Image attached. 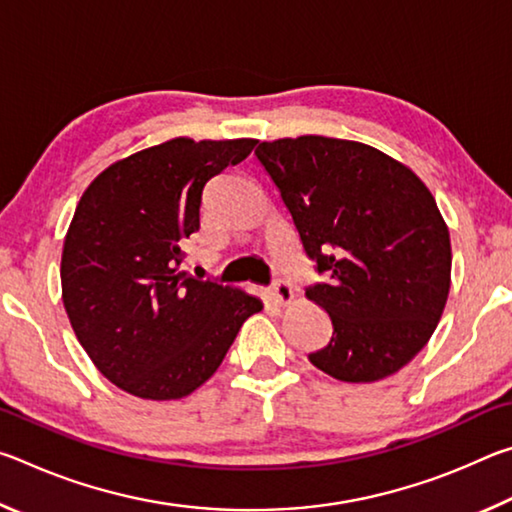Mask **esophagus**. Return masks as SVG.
Wrapping results in <instances>:
<instances>
[{
	"label": "esophagus",
	"instance_id": "esophagus-1",
	"mask_svg": "<svg viewBox=\"0 0 512 512\" xmlns=\"http://www.w3.org/2000/svg\"><path fill=\"white\" fill-rule=\"evenodd\" d=\"M268 296H271L275 305H289V302L293 300V291L287 282L277 280L271 287V291H268Z\"/></svg>",
	"mask_w": 512,
	"mask_h": 512
}]
</instances>
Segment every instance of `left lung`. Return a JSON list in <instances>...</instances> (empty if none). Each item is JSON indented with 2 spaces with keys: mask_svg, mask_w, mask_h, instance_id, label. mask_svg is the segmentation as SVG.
Listing matches in <instances>:
<instances>
[{
  "mask_svg": "<svg viewBox=\"0 0 512 512\" xmlns=\"http://www.w3.org/2000/svg\"><path fill=\"white\" fill-rule=\"evenodd\" d=\"M302 250L325 275L305 296L332 320L309 361L368 384L395 375L431 339L452 284V244L429 187L391 155L323 135L257 146Z\"/></svg>",
  "mask_w": 512,
  "mask_h": 512,
  "instance_id": "left-lung-1",
  "label": "left lung"
}]
</instances>
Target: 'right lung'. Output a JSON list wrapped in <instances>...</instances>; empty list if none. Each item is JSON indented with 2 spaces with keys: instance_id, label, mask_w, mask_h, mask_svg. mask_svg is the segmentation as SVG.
<instances>
[{
  "instance_id": "1",
  "label": "right lung",
  "mask_w": 512,
  "mask_h": 512,
  "mask_svg": "<svg viewBox=\"0 0 512 512\" xmlns=\"http://www.w3.org/2000/svg\"><path fill=\"white\" fill-rule=\"evenodd\" d=\"M257 140L173 137L112 162L85 189L60 284L76 339L103 377L142 400H180L221 366L262 302L180 268L203 189Z\"/></svg>"
}]
</instances>
